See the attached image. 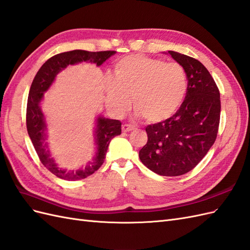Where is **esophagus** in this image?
<instances>
[{
    "instance_id": "1",
    "label": "esophagus",
    "mask_w": 250,
    "mask_h": 250,
    "mask_svg": "<svg viewBox=\"0 0 250 250\" xmlns=\"http://www.w3.org/2000/svg\"><path fill=\"white\" fill-rule=\"evenodd\" d=\"M134 129H135V126L131 125H123V131L124 132H130V131H133Z\"/></svg>"
}]
</instances>
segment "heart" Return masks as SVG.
Returning <instances> with one entry per match:
<instances>
[{"instance_id": "1", "label": "heart", "mask_w": 250, "mask_h": 250, "mask_svg": "<svg viewBox=\"0 0 250 250\" xmlns=\"http://www.w3.org/2000/svg\"><path fill=\"white\" fill-rule=\"evenodd\" d=\"M114 72L104 85L106 104L117 115L129 110L133 97L137 116L159 123L176 113L187 93V74L178 63L133 55L120 59Z\"/></svg>"}]
</instances>
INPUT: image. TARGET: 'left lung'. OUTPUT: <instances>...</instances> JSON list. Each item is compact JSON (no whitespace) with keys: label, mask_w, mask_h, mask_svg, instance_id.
<instances>
[{"label":"left lung","mask_w":250,"mask_h":250,"mask_svg":"<svg viewBox=\"0 0 250 250\" xmlns=\"http://www.w3.org/2000/svg\"><path fill=\"white\" fill-rule=\"evenodd\" d=\"M165 54L187 74L186 97L173 116L146 127L148 142L139 151V158L158 175L178 176L193 169L213 146L221 100L213 78L200 61L173 50Z\"/></svg>","instance_id":"1"}]
</instances>
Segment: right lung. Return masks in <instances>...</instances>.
<instances>
[{"mask_svg": "<svg viewBox=\"0 0 250 250\" xmlns=\"http://www.w3.org/2000/svg\"><path fill=\"white\" fill-rule=\"evenodd\" d=\"M116 52H86L76 49L70 52L58 54L48 59L38 70L35 79L31 83L27 100L26 125L29 138L41 163L55 174L57 177L65 181H79L93 174L104 164L111 139L121 134V123L116 119L105 118L99 114L95 120L94 140L96 152L92 159L84 167L77 170L63 169L57 164L55 157L52 156L47 143V121L41 108V102L46 93L53 85L56 77L68 65H75L81 62L94 63L100 66Z\"/></svg>", "mask_w": 250, "mask_h": 250, "instance_id": "right-lung-1", "label": "right lung"}]
</instances>
